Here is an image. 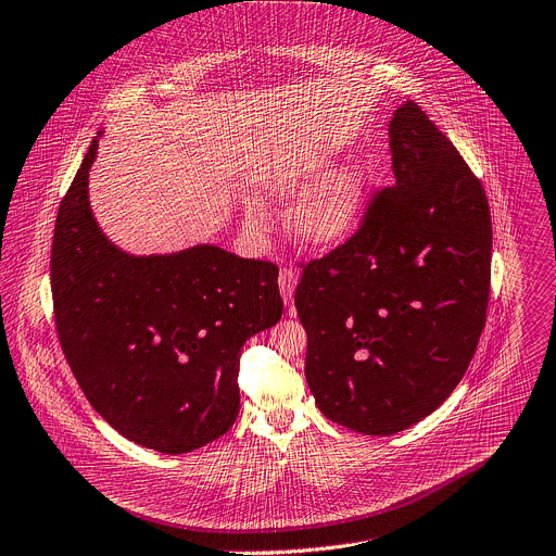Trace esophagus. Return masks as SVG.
<instances>
[{"label":"esophagus","instance_id":"1","mask_svg":"<svg viewBox=\"0 0 556 556\" xmlns=\"http://www.w3.org/2000/svg\"><path fill=\"white\" fill-rule=\"evenodd\" d=\"M279 290H281V296L288 306H292L294 301V290H296V273L292 268H283L279 273Z\"/></svg>","mask_w":556,"mask_h":556}]
</instances>
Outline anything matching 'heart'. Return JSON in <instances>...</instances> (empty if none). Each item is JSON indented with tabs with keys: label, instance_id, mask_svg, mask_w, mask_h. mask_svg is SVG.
I'll list each match as a JSON object with an SVG mask.
<instances>
[{
	"label": "heart",
	"instance_id": "1",
	"mask_svg": "<svg viewBox=\"0 0 556 556\" xmlns=\"http://www.w3.org/2000/svg\"><path fill=\"white\" fill-rule=\"evenodd\" d=\"M334 155L321 143L275 148L255 177V192L264 204L296 197L288 222L296 239L330 248L355 235L368 213L370 175L364 164L348 162L326 173ZM260 211L248 219L255 224Z\"/></svg>",
	"mask_w": 556,
	"mask_h": 556
}]
</instances>
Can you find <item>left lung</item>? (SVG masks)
<instances>
[{
    "mask_svg": "<svg viewBox=\"0 0 556 556\" xmlns=\"http://www.w3.org/2000/svg\"><path fill=\"white\" fill-rule=\"evenodd\" d=\"M394 186L364 226L311 262L294 306L317 408L362 434L410 428L457 388L490 292L492 222L481 181L415 104L388 122Z\"/></svg>",
    "mask_w": 556,
    "mask_h": 556,
    "instance_id": "1",
    "label": "left lung"
}]
</instances>
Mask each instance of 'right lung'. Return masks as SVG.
<instances>
[{
    "label": "right lung",
    "mask_w": 556,
    "mask_h": 556,
    "mask_svg": "<svg viewBox=\"0 0 556 556\" xmlns=\"http://www.w3.org/2000/svg\"><path fill=\"white\" fill-rule=\"evenodd\" d=\"M97 137L55 222L58 334L90 406L122 437L186 454L235 424L241 345L283 313L279 268L211 243L166 255L115 245L88 199Z\"/></svg>",
    "instance_id": "1"
}]
</instances>
